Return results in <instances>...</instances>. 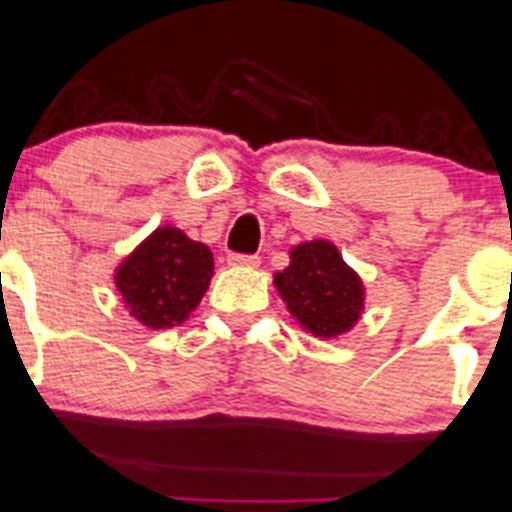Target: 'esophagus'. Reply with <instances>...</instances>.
I'll list each match as a JSON object with an SVG mask.
<instances>
[{"label": "esophagus", "mask_w": 512, "mask_h": 512, "mask_svg": "<svg viewBox=\"0 0 512 512\" xmlns=\"http://www.w3.org/2000/svg\"><path fill=\"white\" fill-rule=\"evenodd\" d=\"M227 262L232 267H257L260 265V257L257 255H229Z\"/></svg>", "instance_id": "esophagus-1"}]
</instances>
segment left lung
Returning a JSON list of instances; mask_svg holds the SVG:
<instances>
[{
    "label": "left lung",
    "instance_id": "obj_1",
    "mask_svg": "<svg viewBox=\"0 0 512 512\" xmlns=\"http://www.w3.org/2000/svg\"><path fill=\"white\" fill-rule=\"evenodd\" d=\"M293 321L321 341L356 328L366 310V285L331 240L290 247V265L272 275Z\"/></svg>",
    "mask_w": 512,
    "mask_h": 512
}]
</instances>
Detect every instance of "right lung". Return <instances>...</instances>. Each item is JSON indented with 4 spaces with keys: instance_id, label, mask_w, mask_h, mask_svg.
I'll return each mask as SVG.
<instances>
[{
    "instance_id": "right-lung-1",
    "label": "right lung",
    "mask_w": 512,
    "mask_h": 512,
    "mask_svg": "<svg viewBox=\"0 0 512 512\" xmlns=\"http://www.w3.org/2000/svg\"><path fill=\"white\" fill-rule=\"evenodd\" d=\"M212 275V250L174 224H161L118 262L113 285L131 318L159 331L181 326L197 310Z\"/></svg>"
}]
</instances>
